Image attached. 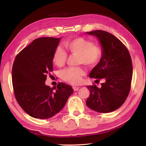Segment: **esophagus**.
I'll use <instances>...</instances> for the list:
<instances>
[{"label":"esophagus","instance_id":"34e87169","mask_svg":"<svg viewBox=\"0 0 146 146\" xmlns=\"http://www.w3.org/2000/svg\"><path fill=\"white\" fill-rule=\"evenodd\" d=\"M73 88V90H74V91H78V90H79V87H77V86H73L72 87Z\"/></svg>","mask_w":146,"mask_h":146}]
</instances>
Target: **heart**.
I'll return each instance as SVG.
<instances>
[{
    "mask_svg": "<svg viewBox=\"0 0 146 146\" xmlns=\"http://www.w3.org/2000/svg\"><path fill=\"white\" fill-rule=\"evenodd\" d=\"M64 46L70 54L76 55L78 64H83L88 67L98 65L102 59L104 50L99 45H95L92 41L83 37H78L64 42ZM68 56L61 47H57L52 55V61L58 67L63 66ZM85 75L84 69L80 67L69 68L61 72L62 80L72 85L79 84Z\"/></svg>",
    "mask_w": 146,
    "mask_h": 146,
    "instance_id": "heart-1",
    "label": "heart"
}]
</instances>
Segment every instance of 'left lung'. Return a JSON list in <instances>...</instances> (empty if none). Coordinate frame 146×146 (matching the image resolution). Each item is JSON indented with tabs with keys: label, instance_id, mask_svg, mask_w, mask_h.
Here are the masks:
<instances>
[{
	"label": "left lung",
	"instance_id": "1",
	"mask_svg": "<svg viewBox=\"0 0 146 146\" xmlns=\"http://www.w3.org/2000/svg\"><path fill=\"white\" fill-rule=\"evenodd\" d=\"M86 33L99 39L104 56L90 74L97 82L102 83L99 88L94 83L86 86L90 95L86 104L97 112H111L121 107L129 94L133 75L131 56L125 46L113 35L100 30Z\"/></svg>",
	"mask_w": 146,
	"mask_h": 146
}]
</instances>
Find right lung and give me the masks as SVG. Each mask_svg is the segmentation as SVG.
<instances>
[{
    "mask_svg": "<svg viewBox=\"0 0 146 146\" xmlns=\"http://www.w3.org/2000/svg\"><path fill=\"white\" fill-rule=\"evenodd\" d=\"M60 38L35 39L16 56L12 68V83L15 98L24 111L35 118L45 119L62 109L73 89L59 83L55 91L45 82L53 70L52 55Z\"/></svg>",
    "mask_w": 146,
    "mask_h": 146,
    "instance_id": "add662e5",
    "label": "right lung"
}]
</instances>
